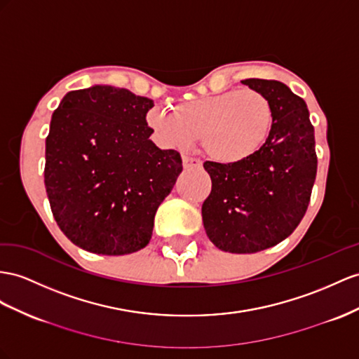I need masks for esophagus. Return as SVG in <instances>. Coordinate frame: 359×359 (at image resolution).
Returning <instances> with one entry per match:
<instances>
[{
    "label": "esophagus",
    "instance_id": "esophagus-1",
    "mask_svg": "<svg viewBox=\"0 0 359 359\" xmlns=\"http://www.w3.org/2000/svg\"><path fill=\"white\" fill-rule=\"evenodd\" d=\"M182 161H183V168L185 170H196V168L201 167L200 161H197L194 158H188V156H183Z\"/></svg>",
    "mask_w": 359,
    "mask_h": 359
}]
</instances>
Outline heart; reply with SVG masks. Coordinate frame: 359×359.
<instances>
[{
	"instance_id": "obj_1",
	"label": "heart",
	"mask_w": 359,
	"mask_h": 359,
	"mask_svg": "<svg viewBox=\"0 0 359 359\" xmlns=\"http://www.w3.org/2000/svg\"><path fill=\"white\" fill-rule=\"evenodd\" d=\"M147 123L165 145L187 147L200 136L201 150L209 159L238 163L267 142L273 107L261 90H226L183 101L174 107V114L153 109Z\"/></svg>"
}]
</instances>
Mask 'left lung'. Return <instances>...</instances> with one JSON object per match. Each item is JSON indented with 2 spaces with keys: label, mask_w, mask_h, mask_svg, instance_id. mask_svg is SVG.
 <instances>
[{
  "label": "left lung",
  "mask_w": 359,
  "mask_h": 359,
  "mask_svg": "<svg viewBox=\"0 0 359 359\" xmlns=\"http://www.w3.org/2000/svg\"><path fill=\"white\" fill-rule=\"evenodd\" d=\"M273 107L267 142L238 163H203L212 189L201 206L209 240L229 253H256L288 238L305 215L317 174L305 100L278 80L245 79Z\"/></svg>",
  "instance_id": "1"
}]
</instances>
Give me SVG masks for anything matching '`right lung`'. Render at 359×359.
Wrapping results in <instances>:
<instances>
[{
  "instance_id": "1",
  "label": "right lung",
  "mask_w": 359,
  "mask_h": 359,
  "mask_svg": "<svg viewBox=\"0 0 359 359\" xmlns=\"http://www.w3.org/2000/svg\"><path fill=\"white\" fill-rule=\"evenodd\" d=\"M153 100L123 88L71 90L45 141V189L60 231L80 249L119 256L150 243L154 215L179 174L176 150L150 140Z\"/></svg>"
}]
</instances>
